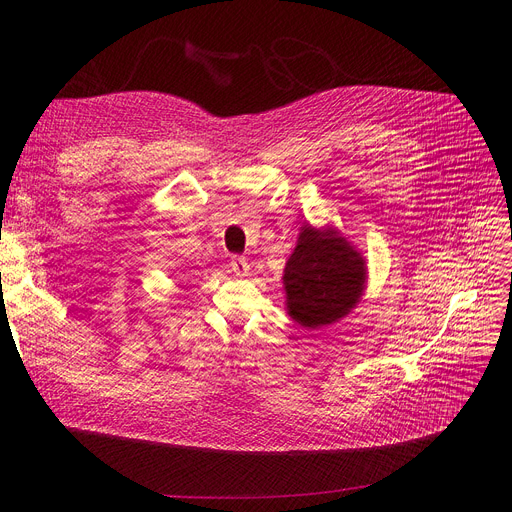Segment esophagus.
<instances>
[{"mask_svg": "<svg viewBox=\"0 0 512 512\" xmlns=\"http://www.w3.org/2000/svg\"><path fill=\"white\" fill-rule=\"evenodd\" d=\"M230 267H232V272L236 276H247L249 274V261L245 257H240V255H234L230 259Z\"/></svg>", "mask_w": 512, "mask_h": 512, "instance_id": "34e87169", "label": "esophagus"}]
</instances>
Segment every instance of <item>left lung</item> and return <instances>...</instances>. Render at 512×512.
<instances>
[{
  "label": "left lung",
  "instance_id": "obj_1",
  "mask_svg": "<svg viewBox=\"0 0 512 512\" xmlns=\"http://www.w3.org/2000/svg\"><path fill=\"white\" fill-rule=\"evenodd\" d=\"M365 278L361 253L342 236L305 226L284 267L288 313L307 330L334 324L359 303Z\"/></svg>",
  "mask_w": 512,
  "mask_h": 512
}]
</instances>
